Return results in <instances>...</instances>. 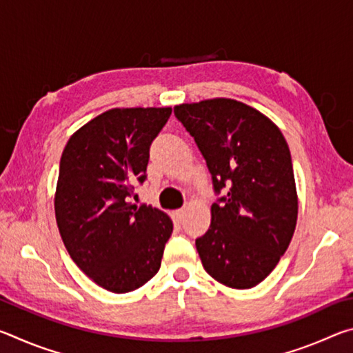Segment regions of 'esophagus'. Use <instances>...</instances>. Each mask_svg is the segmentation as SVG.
Here are the masks:
<instances>
[{
    "mask_svg": "<svg viewBox=\"0 0 353 353\" xmlns=\"http://www.w3.org/2000/svg\"><path fill=\"white\" fill-rule=\"evenodd\" d=\"M185 210H187V208H185V207H182V208H179V210H176V212H174V219H176V221H182V219H183V214H185Z\"/></svg>",
    "mask_w": 353,
    "mask_h": 353,
    "instance_id": "1",
    "label": "esophagus"
}]
</instances>
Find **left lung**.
Masks as SVG:
<instances>
[{"label":"left lung","mask_w":353,"mask_h":353,"mask_svg":"<svg viewBox=\"0 0 353 353\" xmlns=\"http://www.w3.org/2000/svg\"><path fill=\"white\" fill-rule=\"evenodd\" d=\"M198 145L219 194L196 240L202 266L230 288L263 282L288 249L297 221L290 148L270 118L235 99L174 107Z\"/></svg>","instance_id":"8db88e82"}]
</instances>
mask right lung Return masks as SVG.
I'll return each mask as SVG.
<instances>
[{
	"mask_svg": "<svg viewBox=\"0 0 353 353\" xmlns=\"http://www.w3.org/2000/svg\"><path fill=\"white\" fill-rule=\"evenodd\" d=\"M171 112L107 110L71 135L62 152L54 198L59 232L79 270L107 291H134L160 270L172 221L129 201L134 185L146 181L149 148Z\"/></svg>",
	"mask_w": 353,
	"mask_h": 353,
	"instance_id": "add662e5",
	"label": "right lung"
}]
</instances>
